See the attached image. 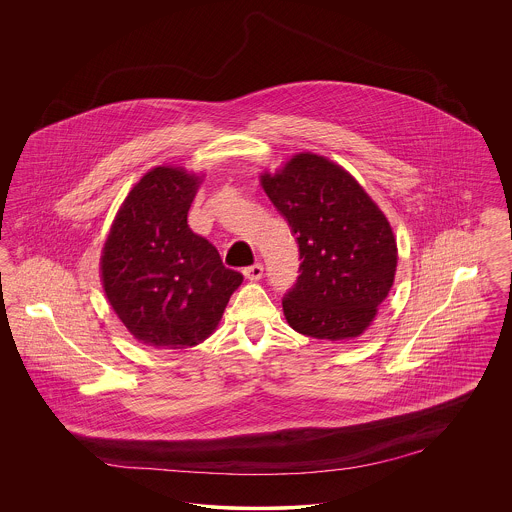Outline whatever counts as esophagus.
I'll return each instance as SVG.
<instances>
[{
    "label": "esophagus",
    "mask_w": 512,
    "mask_h": 512,
    "mask_svg": "<svg viewBox=\"0 0 512 512\" xmlns=\"http://www.w3.org/2000/svg\"><path fill=\"white\" fill-rule=\"evenodd\" d=\"M263 265L261 263H255L251 267L244 268V276L247 280H261L263 278Z\"/></svg>",
    "instance_id": "1"
}]
</instances>
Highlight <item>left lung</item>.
Returning <instances> with one entry per match:
<instances>
[{"label": "left lung", "mask_w": 512, "mask_h": 512, "mask_svg": "<svg viewBox=\"0 0 512 512\" xmlns=\"http://www.w3.org/2000/svg\"><path fill=\"white\" fill-rule=\"evenodd\" d=\"M261 184L299 245V276L282 299L288 324L317 340L361 336L393 286L390 222L349 172L315 153L265 172Z\"/></svg>", "instance_id": "1"}]
</instances>
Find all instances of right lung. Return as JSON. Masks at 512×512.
<instances>
[{"mask_svg":"<svg viewBox=\"0 0 512 512\" xmlns=\"http://www.w3.org/2000/svg\"><path fill=\"white\" fill-rule=\"evenodd\" d=\"M201 178L155 167L124 199L101 255L103 290L142 343L184 349L207 340L244 276L188 226Z\"/></svg>","mask_w":512,"mask_h":512,"instance_id":"add662e5","label":"right lung"}]
</instances>
